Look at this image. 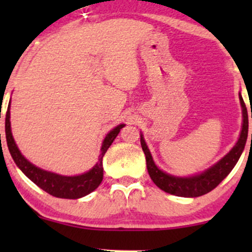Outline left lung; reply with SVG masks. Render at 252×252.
<instances>
[{"label":"left lung","mask_w":252,"mask_h":252,"mask_svg":"<svg viewBox=\"0 0 252 252\" xmlns=\"http://www.w3.org/2000/svg\"><path fill=\"white\" fill-rule=\"evenodd\" d=\"M239 99H241V104L243 108V128L238 142H237L236 146L231 149V152L228 153L227 155H225L218 163H216L215 166L211 167L210 169H207L206 172H204L202 174L192 176V178H176V176H172L163 173L162 170H160L155 166L152 155H150L148 150V147H147L143 137L141 136V146H142L143 153L144 155H146L147 169H148L149 176L152 178L153 182H154L158 189L169 193V194H174L178 196H187V198H195V196L204 195L206 194V193L211 192L212 189H215L216 187L226 178L228 173L233 169V167H235L236 163L238 162L243 150H244L245 143H247L248 138V110L241 94H239Z\"/></svg>","instance_id":"1"}]
</instances>
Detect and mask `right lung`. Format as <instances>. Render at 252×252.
Listing matches in <instances>:
<instances>
[{"label":"right lung","mask_w":252,"mask_h":252,"mask_svg":"<svg viewBox=\"0 0 252 252\" xmlns=\"http://www.w3.org/2000/svg\"><path fill=\"white\" fill-rule=\"evenodd\" d=\"M10 111L7 110L5 114V138H7V144L9 153L15 161L20 169L25 173L27 178H30L36 186L47 192L48 194L57 196V198L63 199H78L84 195H88L89 193L94 192L100 185L103 180V156L105 155L106 150L116 136L120 132V130L123 128L124 124L116 126L106 135L105 140L103 141L102 149H100L99 161L96 166L88 173L78 176H63L54 174V173L46 172L37 167L32 164L30 161H27L24 156L21 155L20 150L17 149L15 142H14L13 135L10 131Z\"/></svg>","instance_id":"obj_1"}]
</instances>
